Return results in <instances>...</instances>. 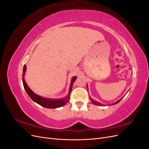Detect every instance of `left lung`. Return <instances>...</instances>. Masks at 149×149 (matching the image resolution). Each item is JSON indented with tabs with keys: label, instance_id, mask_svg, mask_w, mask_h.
Here are the masks:
<instances>
[{
	"label": "left lung",
	"instance_id": "left-lung-1",
	"mask_svg": "<svg viewBox=\"0 0 149 149\" xmlns=\"http://www.w3.org/2000/svg\"><path fill=\"white\" fill-rule=\"evenodd\" d=\"M87 87H88V86H87ZM123 99V98H122ZM122 99H120V100H119V101H118L117 102H114L113 104H117V103H118L119 102H120L121 100H122ZM90 100H91V102L93 103V104H95V105H97V106H102V104L101 103H100V102H97V101H96L95 100H93V99H90Z\"/></svg>",
	"mask_w": 149,
	"mask_h": 149
}]
</instances>
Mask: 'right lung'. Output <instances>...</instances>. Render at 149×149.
Returning a JSON list of instances; mask_svg holds the SVG:
<instances>
[{
	"mask_svg": "<svg viewBox=\"0 0 149 149\" xmlns=\"http://www.w3.org/2000/svg\"><path fill=\"white\" fill-rule=\"evenodd\" d=\"M26 69V66L25 65L24 66L23 69V74H22V81H23L24 87L26 93L28 94V95L30 96V97L32 100L34 102H37L38 104L39 105L42 106L46 108H49V109H55V108H58L61 106H63L65 105L69 101L70 98V93L72 90V87H73V83L75 81L77 77L74 76V77L72 78L71 80V83H70V86L69 89V93L68 94V96L66 97L59 99V100H53V99H48L40 96L37 94L34 93L30 89V88L28 86L27 84L26 83L25 81V71Z\"/></svg>",
	"mask_w": 149,
	"mask_h": 149,
	"instance_id": "1",
	"label": "right lung"
}]
</instances>
